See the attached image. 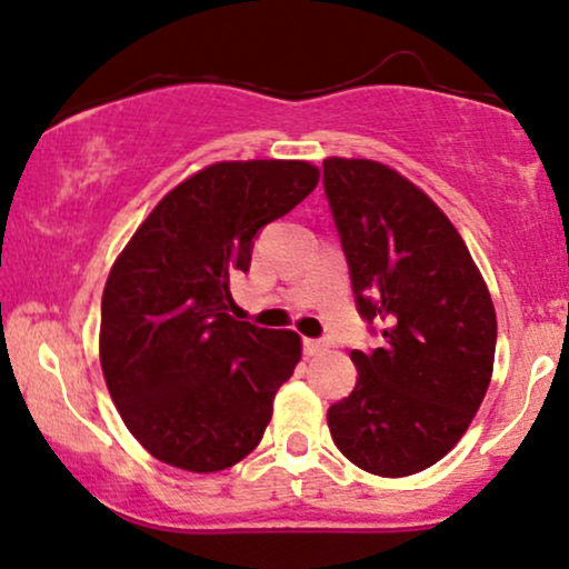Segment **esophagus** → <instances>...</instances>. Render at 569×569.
<instances>
[{"label": "esophagus", "instance_id": "34e87169", "mask_svg": "<svg viewBox=\"0 0 569 569\" xmlns=\"http://www.w3.org/2000/svg\"><path fill=\"white\" fill-rule=\"evenodd\" d=\"M303 351L309 353V357H319V353H325V351H327V343H325V340L306 338V340H303Z\"/></svg>", "mask_w": 569, "mask_h": 569}]
</instances>
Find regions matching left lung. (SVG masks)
I'll return each mask as SVG.
<instances>
[{"instance_id": "left-lung-1", "label": "left lung", "mask_w": 569, "mask_h": 569, "mask_svg": "<svg viewBox=\"0 0 569 569\" xmlns=\"http://www.w3.org/2000/svg\"><path fill=\"white\" fill-rule=\"evenodd\" d=\"M325 193L357 309L383 325L380 349L351 351L357 386L327 426L353 466L410 477L477 416L496 362V306L450 218L393 167L327 157Z\"/></svg>"}]
</instances>
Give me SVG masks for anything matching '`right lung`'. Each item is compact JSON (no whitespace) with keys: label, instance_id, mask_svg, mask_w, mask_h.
Here are the masks:
<instances>
[{"label":"right lung","instance_id":"obj_1","mask_svg":"<svg viewBox=\"0 0 569 569\" xmlns=\"http://www.w3.org/2000/svg\"><path fill=\"white\" fill-rule=\"evenodd\" d=\"M319 183L300 159L216 162L164 193L113 260L100 300V367L119 416L153 458L193 473L250 456L300 336L231 317L252 237Z\"/></svg>","mask_w":569,"mask_h":569}]
</instances>
